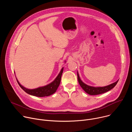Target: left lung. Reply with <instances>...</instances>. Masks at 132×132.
<instances>
[{
    "label": "left lung",
    "instance_id": "obj_1",
    "mask_svg": "<svg viewBox=\"0 0 132 132\" xmlns=\"http://www.w3.org/2000/svg\"><path fill=\"white\" fill-rule=\"evenodd\" d=\"M77 78H78V82L80 86H81V87L83 89V90L86 93H87L90 95H100V94H102L107 91H109V90H111L112 88H113L116 86V85L117 84L119 81V80H118L116 82L104 87H92V86L87 85L82 81V80L80 78L78 71H77Z\"/></svg>",
    "mask_w": 132,
    "mask_h": 132
}]
</instances>
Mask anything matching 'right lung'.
I'll list each match as a JSON object with an SVG mask.
<instances>
[{"label":"right lung","mask_w":132,"mask_h":132,"mask_svg":"<svg viewBox=\"0 0 132 132\" xmlns=\"http://www.w3.org/2000/svg\"><path fill=\"white\" fill-rule=\"evenodd\" d=\"M64 68L63 67L61 70L60 71L59 74L57 76L55 79V80L52 81L51 83L43 87H40L33 89H30L25 88L23 86H22L19 81L17 80V82L20 86V87L27 93L29 94L30 95L38 97H43L51 96L52 94L54 93L56 90H57L59 86H60L62 75L63 72Z\"/></svg>","instance_id":"obj_1"}]
</instances>
